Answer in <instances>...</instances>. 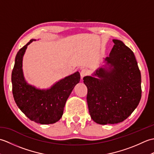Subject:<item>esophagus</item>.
<instances>
[{
  "label": "esophagus",
  "mask_w": 154,
  "mask_h": 154,
  "mask_svg": "<svg viewBox=\"0 0 154 154\" xmlns=\"http://www.w3.org/2000/svg\"><path fill=\"white\" fill-rule=\"evenodd\" d=\"M88 74V71L87 69H82L81 71V73H80V75H81V79H83V78L84 77L87 76Z\"/></svg>",
  "instance_id": "34e87169"
}]
</instances>
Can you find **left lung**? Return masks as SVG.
Returning a JSON list of instances; mask_svg holds the SVG:
<instances>
[{"instance_id":"obj_1","label":"left lung","mask_w":154,"mask_h":154,"mask_svg":"<svg viewBox=\"0 0 154 154\" xmlns=\"http://www.w3.org/2000/svg\"><path fill=\"white\" fill-rule=\"evenodd\" d=\"M112 41L114 45L104 59V67L83 78L91 119L103 125L126 120L142 97L141 73L134 54L122 41Z\"/></svg>"}]
</instances>
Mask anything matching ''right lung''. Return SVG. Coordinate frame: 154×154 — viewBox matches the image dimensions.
I'll return each mask as SVG.
<instances>
[{
	"label": "right lung",
	"instance_id": "obj_1",
	"mask_svg": "<svg viewBox=\"0 0 154 154\" xmlns=\"http://www.w3.org/2000/svg\"><path fill=\"white\" fill-rule=\"evenodd\" d=\"M30 40L20 50L12 72V94L15 102L29 119L41 124L57 122L63 113L65 103L75 86L79 82L78 71L65 77L48 89H38L26 81L22 71V59Z\"/></svg>",
	"mask_w": 154,
	"mask_h": 154
}]
</instances>
